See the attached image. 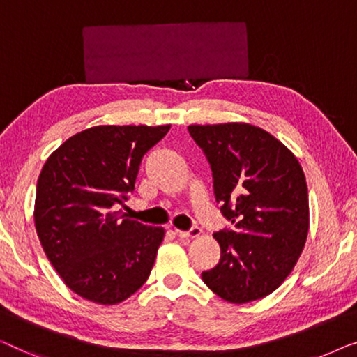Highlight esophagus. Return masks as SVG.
<instances>
[{"label": "esophagus", "instance_id": "obj_1", "mask_svg": "<svg viewBox=\"0 0 357 357\" xmlns=\"http://www.w3.org/2000/svg\"><path fill=\"white\" fill-rule=\"evenodd\" d=\"M200 233H202V229H200L199 227H192V228H190L189 231H181V229H174V234H176L178 238H181V239H185V241H189V239H194V238H197V236H200Z\"/></svg>", "mask_w": 357, "mask_h": 357}]
</instances>
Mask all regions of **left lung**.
Wrapping results in <instances>:
<instances>
[{
	"mask_svg": "<svg viewBox=\"0 0 357 357\" xmlns=\"http://www.w3.org/2000/svg\"><path fill=\"white\" fill-rule=\"evenodd\" d=\"M213 174V192L231 228L213 234L222 255L204 283L245 304L272 294L294 268L309 231L303 168L267 130L245 123L190 124Z\"/></svg>",
	"mask_w": 357,
	"mask_h": 357,
	"instance_id": "left-lung-1",
	"label": "left lung"
}]
</instances>
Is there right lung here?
I'll list each match as a JSON object with an SVG mask.
<instances>
[{
    "label": "right lung",
    "instance_id": "add662e5",
    "mask_svg": "<svg viewBox=\"0 0 357 357\" xmlns=\"http://www.w3.org/2000/svg\"><path fill=\"white\" fill-rule=\"evenodd\" d=\"M167 126H95L59 145L37 181L40 244L69 289L112 305L134 294L153 267L165 229L118 217L140 160Z\"/></svg>",
    "mask_w": 357,
    "mask_h": 357
}]
</instances>
